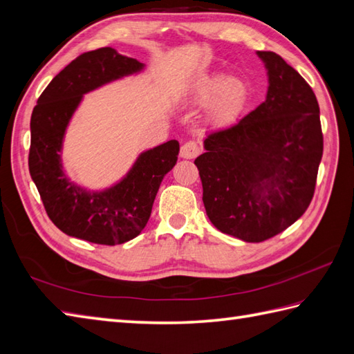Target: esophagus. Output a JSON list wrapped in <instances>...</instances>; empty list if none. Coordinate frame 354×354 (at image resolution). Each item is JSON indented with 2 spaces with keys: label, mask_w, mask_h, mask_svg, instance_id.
<instances>
[{
  "label": "esophagus",
  "mask_w": 354,
  "mask_h": 354,
  "mask_svg": "<svg viewBox=\"0 0 354 354\" xmlns=\"http://www.w3.org/2000/svg\"><path fill=\"white\" fill-rule=\"evenodd\" d=\"M199 153H201V146L196 142H193V140H188V142H185L183 146H180V157L185 160L196 158Z\"/></svg>",
  "instance_id": "obj_1"
}]
</instances>
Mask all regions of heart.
<instances>
[{
    "mask_svg": "<svg viewBox=\"0 0 354 354\" xmlns=\"http://www.w3.org/2000/svg\"><path fill=\"white\" fill-rule=\"evenodd\" d=\"M196 101L209 104L217 97L214 114L217 118H229L240 109L245 97V86L240 80L226 81L223 75L207 77L196 86Z\"/></svg>",
    "mask_w": 354,
    "mask_h": 354,
    "instance_id": "obj_1",
    "label": "heart"
}]
</instances>
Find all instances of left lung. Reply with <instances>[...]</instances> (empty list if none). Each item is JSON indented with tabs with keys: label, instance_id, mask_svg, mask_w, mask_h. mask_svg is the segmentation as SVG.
Here are the masks:
<instances>
[{
	"label": "left lung",
	"instance_id": "8db88e82",
	"mask_svg": "<svg viewBox=\"0 0 354 354\" xmlns=\"http://www.w3.org/2000/svg\"><path fill=\"white\" fill-rule=\"evenodd\" d=\"M267 100L234 125L211 131L194 160L202 201L218 231L248 243L274 236L314 197L323 131L314 90L281 55L258 51Z\"/></svg>",
	"mask_w": 354,
	"mask_h": 354
}]
</instances>
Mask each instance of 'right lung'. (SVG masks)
<instances>
[{
    "mask_svg": "<svg viewBox=\"0 0 354 354\" xmlns=\"http://www.w3.org/2000/svg\"><path fill=\"white\" fill-rule=\"evenodd\" d=\"M142 68L113 48H100L78 55L39 96L30 122L28 169L48 217L66 235L104 245L133 240L151 217L162 178L176 164L179 143L170 140L140 155L127 178L102 193L73 185L62 170L64 129L83 95Z\"/></svg>",
    "mask_w": 354,
    "mask_h": 354,
    "instance_id": "1",
    "label": "right lung"
}]
</instances>
